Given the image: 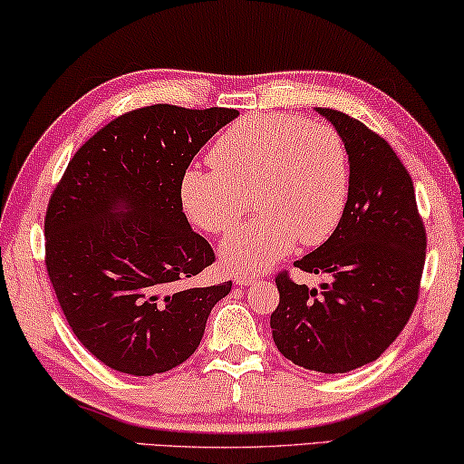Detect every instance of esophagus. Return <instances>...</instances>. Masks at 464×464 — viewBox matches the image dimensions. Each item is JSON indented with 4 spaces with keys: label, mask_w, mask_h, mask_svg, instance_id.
<instances>
[{
    "label": "esophagus",
    "mask_w": 464,
    "mask_h": 464,
    "mask_svg": "<svg viewBox=\"0 0 464 464\" xmlns=\"http://www.w3.org/2000/svg\"><path fill=\"white\" fill-rule=\"evenodd\" d=\"M256 275H237V277H234V283H237V285H240V287H245V285H253V283H256Z\"/></svg>",
    "instance_id": "34e87169"
}]
</instances>
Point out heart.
<instances>
[{
	"mask_svg": "<svg viewBox=\"0 0 464 464\" xmlns=\"http://www.w3.org/2000/svg\"><path fill=\"white\" fill-rule=\"evenodd\" d=\"M209 170L181 177V203L201 230L238 224L253 193L258 214L224 238L219 261L232 273L269 269L299 240L322 245L343 219L351 162L343 136L322 121L289 113H253L218 136Z\"/></svg>",
	"mask_w": 464,
	"mask_h": 464,
	"instance_id": "heart-1",
	"label": "heart"
}]
</instances>
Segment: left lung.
Masks as SVG:
<instances>
[{"label": "left lung", "mask_w": 464, "mask_h": 464, "mask_svg": "<svg viewBox=\"0 0 464 464\" xmlns=\"http://www.w3.org/2000/svg\"><path fill=\"white\" fill-rule=\"evenodd\" d=\"M343 136L351 187L343 219L297 269L330 275L320 291L277 277L273 340L297 367L348 372L377 361L418 302L426 258L411 177L392 146L343 111L315 108Z\"/></svg>", "instance_id": "8db88e82"}]
</instances>
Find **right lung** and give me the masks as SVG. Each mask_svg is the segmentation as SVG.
Returning a JSON list of instances; mask_svg holds the SVG:
<instances>
[{
    "label": "right lung",
    "instance_id": "right-lung-1",
    "mask_svg": "<svg viewBox=\"0 0 464 464\" xmlns=\"http://www.w3.org/2000/svg\"><path fill=\"white\" fill-rule=\"evenodd\" d=\"M238 110L157 103L110 121L81 146L44 219L46 271L71 330L110 369L149 377L199 346L232 289H177L214 263L183 214L181 177Z\"/></svg>",
    "mask_w": 464,
    "mask_h": 464
}]
</instances>
